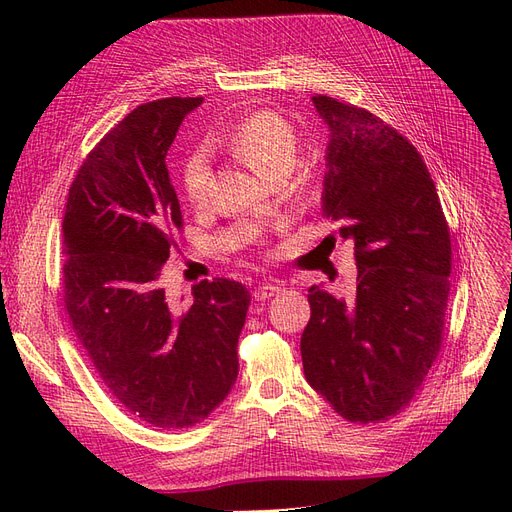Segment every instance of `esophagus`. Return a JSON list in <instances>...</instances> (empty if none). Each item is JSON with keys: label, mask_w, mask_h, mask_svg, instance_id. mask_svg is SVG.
<instances>
[{"label": "esophagus", "mask_w": 512, "mask_h": 512, "mask_svg": "<svg viewBox=\"0 0 512 512\" xmlns=\"http://www.w3.org/2000/svg\"><path fill=\"white\" fill-rule=\"evenodd\" d=\"M280 290H282V284H278V282H265V284H261V286H257L253 290V299L255 301H267V299H272L274 294H278Z\"/></svg>", "instance_id": "obj_1"}]
</instances>
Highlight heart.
Instances as JSON below:
<instances>
[{
  "mask_svg": "<svg viewBox=\"0 0 512 512\" xmlns=\"http://www.w3.org/2000/svg\"><path fill=\"white\" fill-rule=\"evenodd\" d=\"M228 149L245 161L263 180L280 182L297 166L301 141L297 128L276 112L261 110L240 120L226 139ZM211 164L207 151L199 149L184 161L182 186L193 203H203L211 186ZM311 176L299 174L292 182V195L305 199L311 195Z\"/></svg>",
  "mask_w": 512,
  "mask_h": 512,
  "instance_id": "b5f03b06",
  "label": "heart"
}]
</instances>
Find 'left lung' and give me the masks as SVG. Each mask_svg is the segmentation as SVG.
<instances>
[{
  "label": "left lung",
  "mask_w": 512,
  "mask_h": 512,
  "mask_svg": "<svg viewBox=\"0 0 512 512\" xmlns=\"http://www.w3.org/2000/svg\"><path fill=\"white\" fill-rule=\"evenodd\" d=\"M328 124L321 209L353 240L357 294L309 288L305 378L348 421L405 409L432 369L450 292V230L417 149L378 116L311 97Z\"/></svg>",
  "instance_id": "left-lung-1"
}]
</instances>
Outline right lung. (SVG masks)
Returning <instances> with one entry per match:
<instances>
[{"label":"right lung","instance_id":"add662e5","mask_svg":"<svg viewBox=\"0 0 512 512\" xmlns=\"http://www.w3.org/2000/svg\"><path fill=\"white\" fill-rule=\"evenodd\" d=\"M203 97L130 112L80 166L64 213V305L105 388L141 421L191 427L230 394L251 294L215 278L172 305L161 267L182 228L166 155Z\"/></svg>","mask_w":512,"mask_h":512}]
</instances>
